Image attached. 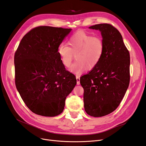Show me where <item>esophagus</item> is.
<instances>
[{"label":"esophagus","instance_id":"1","mask_svg":"<svg viewBox=\"0 0 146 146\" xmlns=\"http://www.w3.org/2000/svg\"><path fill=\"white\" fill-rule=\"evenodd\" d=\"M76 79H77V84L78 85H80V76H76Z\"/></svg>","mask_w":146,"mask_h":146}]
</instances>
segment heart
<instances>
[{
    "label": "heart",
    "mask_w": 146,
    "mask_h": 146,
    "mask_svg": "<svg viewBox=\"0 0 146 146\" xmlns=\"http://www.w3.org/2000/svg\"><path fill=\"white\" fill-rule=\"evenodd\" d=\"M68 46L61 44L58 48V54L61 62L69 68L76 55L77 61L70 68L74 74H81L87 68L92 69L96 67L104 55L105 44L104 40L98 36H92L84 31H78L70 36Z\"/></svg>",
    "instance_id": "b5f03b06"
}]
</instances>
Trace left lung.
<instances>
[{"mask_svg":"<svg viewBox=\"0 0 146 146\" xmlns=\"http://www.w3.org/2000/svg\"><path fill=\"white\" fill-rule=\"evenodd\" d=\"M99 30L104 42L99 63L80 77L85 111L93 117L107 115L120 104L130 83V54L121 34L111 24L91 26Z\"/></svg>","mask_w":146,"mask_h":146,"instance_id":"left-lung-1","label":"left lung"}]
</instances>
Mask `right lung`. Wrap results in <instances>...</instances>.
Here are the masks:
<instances>
[{"instance_id":"add662e5","label":"right lung","mask_w":146,"mask_h":146,"mask_svg":"<svg viewBox=\"0 0 146 146\" xmlns=\"http://www.w3.org/2000/svg\"><path fill=\"white\" fill-rule=\"evenodd\" d=\"M71 30L35 27L24 35L15 52L16 88L27 107L38 115L54 117L62 113L66 97L77 84L58 54Z\"/></svg>"}]
</instances>
